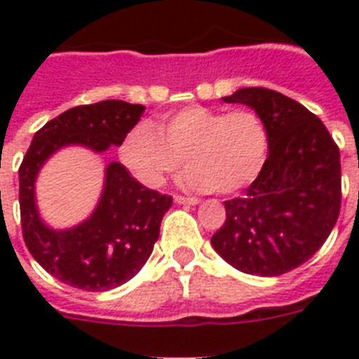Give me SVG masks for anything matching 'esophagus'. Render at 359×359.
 <instances>
[{"label":"esophagus","mask_w":359,"mask_h":359,"mask_svg":"<svg viewBox=\"0 0 359 359\" xmlns=\"http://www.w3.org/2000/svg\"><path fill=\"white\" fill-rule=\"evenodd\" d=\"M175 203H179V205H197V203H199V199H196V197L175 196Z\"/></svg>","instance_id":"34e87169"}]
</instances>
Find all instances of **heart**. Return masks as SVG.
<instances>
[{"instance_id":"obj_1","label":"heart","mask_w":359,"mask_h":359,"mask_svg":"<svg viewBox=\"0 0 359 359\" xmlns=\"http://www.w3.org/2000/svg\"><path fill=\"white\" fill-rule=\"evenodd\" d=\"M270 152V134L262 117L251 109L186 106L162 115L156 130L140 123L119 145L123 165L141 184L158 188L180 168L196 190L231 196L262 173Z\"/></svg>"}]
</instances>
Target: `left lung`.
I'll list each match as a JSON object with an SVG mask.
<instances>
[{
	"label": "left lung",
	"instance_id": "obj_1",
	"mask_svg": "<svg viewBox=\"0 0 359 359\" xmlns=\"http://www.w3.org/2000/svg\"><path fill=\"white\" fill-rule=\"evenodd\" d=\"M224 100L261 115L270 152L244 196L225 201L210 242L240 272L281 276L311 259L339 218V147L317 115L281 93L245 87Z\"/></svg>",
	"mask_w": 359,
	"mask_h": 359
}]
</instances>
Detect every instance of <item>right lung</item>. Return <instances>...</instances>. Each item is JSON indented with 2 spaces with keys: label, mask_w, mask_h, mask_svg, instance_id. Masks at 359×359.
<instances>
[{
  "label": "right lung",
  "mask_w": 359,
  "mask_h": 359,
  "mask_svg": "<svg viewBox=\"0 0 359 359\" xmlns=\"http://www.w3.org/2000/svg\"><path fill=\"white\" fill-rule=\"evenodd\" d=\"M145 108L123 100H102L67 109L48 121L20 163V222L27 250L48 273L76 289L102 292L132 279L151 257L171 196L149 190L114 162L97 210L69 231L48 229L35 207L36 173L59 147L86 145L97 152L121 145Z\"/></svg>",
  "instance_id": "add662e5"
}]
</instances>
